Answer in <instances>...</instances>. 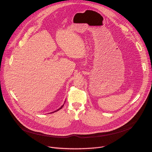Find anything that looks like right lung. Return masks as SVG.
<instances>
[{
  "mask_svg": "<svg viewBox=\"0 0 152 152\" xmlns=\"http://www.w3.org/2000/svg\"><path fill=\"white\" fill-rule=\"evenodd\" d=\"M65 102H66V101H65ZM63 106H64V104H62V106H61V107H59V109H58V110H56V111H54V112H53V113H55V112H56V111H59V110H61V108H62V107H63Z\"/></svg>",
  "mask_w": 152,
  "mask_h": 152,
  "instance_id": "right-lung-1",
  "label": "right lung"
}]
</instances>
